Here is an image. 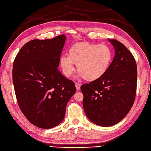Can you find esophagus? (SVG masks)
<instances>
[{"label": "esophagus", "mask_w": 151, "mask_h": 151, "mask_svg": "<svg viewBox=\"0 0 151 151\" xmlns=\"http://www.w3.org/2000/svg\"><path fill=\"white\" fill-rule=\"evenodd\" d=\"M75 86H76V90H80L81 85L80 84V83H75Z\"/></svg>", "instance_id": "34e87169"}]
</instances>
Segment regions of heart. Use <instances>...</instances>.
Masks as SVG:
<instances>
[{"mask_svg": "<svg viewBox=\"0 0 151 151\" xmlns=\"http://www.w3.org/2000/svg\"><path fill=\"white\" fill-rule=\"evenodd\" d=\"M112 58V51L106 45L80 42L73 45L68 55H61L59 63L66 77L72 75L76 64L77 70L80 72L79 76L86 81H93L105 75Z\"/></svg>", "mask_w": 151, "mask_h": 151, "instance_id": "obj_1", "label": "heart"}]
</instances>
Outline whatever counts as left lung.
I'll use <instances>...</instances> for the list:
<instances>
[{"mask_svg":"<svg viewBox=\"0 0 151 151\" xmlns=\"http://www.w3.org/2000/svg\"><path fill=\"white\" fill-rule=\"evenodd\" d=\"M114 48V57L105 75L83 85V106L87 118L99 126L118 123L129 112L137 87V65L123 44L108 39Z\"/></svg>","mask_w":151,"mask_h":151,"instance_id":"8db88e82","label":"left lung"}]
</instances>
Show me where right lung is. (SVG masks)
<instances>
[{
    "label": "right lung",
    "mask_w": 151,
    "mask_h": 151,
    "mask_svg": "<svg viewBox=\"0 0 151 151\" xmlns=\"http://www.w3.org/2000/svg\"><path fill=\"white\" fill-rule=\"evenodd\" d=\"M66 36L31 40L15 58L12 77L20 109L32 124L42 129L60 124L66 104L76 93L74 82L57 69Z\"/></svg>",
    "instance_id": "obj_1"
}]
</instances>
